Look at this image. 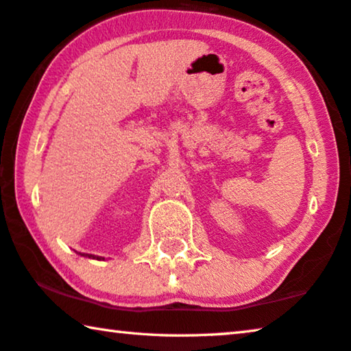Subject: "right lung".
Segmentation results:
<instances>
[{"label":"right lung","mask_w":351,"mask_h":351,"mask_svg":"<svg viewBox=\"0 0 351 351\" xmlns=\"http://www.w3.org/2000/svg\"><path fill=\"white\" fill-rule=\"evenodd\" d=\"M84 257H89V258H97V261H105V257H99V256H93V254H82Z\"/></svg>","instance_id":"obj_1"}]
</instances>
